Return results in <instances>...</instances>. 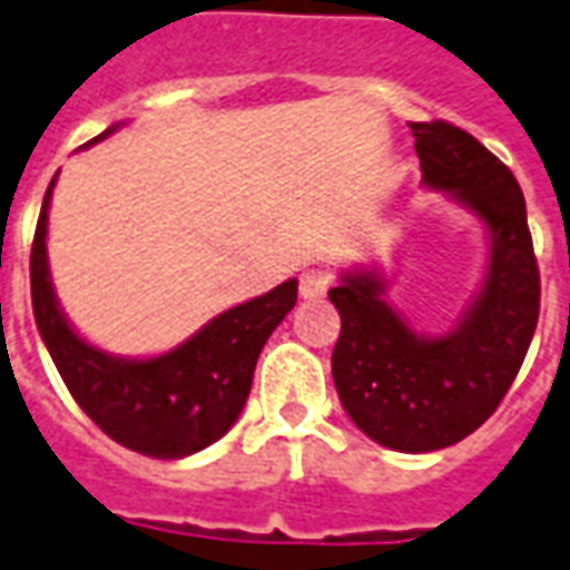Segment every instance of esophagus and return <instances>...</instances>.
I'll list each match as a JSON object with an SVG mask.
<instances>
[{
  "label": "esophagus",
  "instance_id": "34e87169",
  "mask_svg": "<svg viewBox=\"0 0 570 570\" xmlns=\"http://www.w3.org/2000/svg\"><path fill=\"white\" fill-rule=\"evenodd\" d=\"M330 286H333V274L323 272V268H308V272L298 277V293H302V298H323Z\"/></svg>",
  "mask_w": 570,
  "mask_h": 570
}]
</instances>
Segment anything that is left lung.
Returning <instances> with one entry per match:
<instances>
[{"mask_svg":"<svg viewBox=\"0 0 570 570\" xmlns=\"http://www.w3.org/2000/svg\"><path fill=\"white\" fill-rule=\"evenodd\" d=\"M424 186L449 191L489 232L479 296L445 335H419L384 302L379 272H345L330 289L342 333L333 382L370 440L436 452L470 436L510 391L538 330L540 274L525 198L510 167L449 121H409Z\"/></svg>","mask_w":570,"mask_h":570,"instance_id":"obj_1","label":"left lung"}]
</instances>
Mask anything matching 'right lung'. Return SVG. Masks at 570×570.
I'll use <instances>...</instances> for the list:
<instances>
[{"label": "right lung", "instance_id": "1", "mask_svg": "<svg viewBox=\"0 0 570 570\" xmlns=\"http://www.w3.org/2000/svg\"><path fill=\"white\" fill-rule=\"evenodd\" d=\"M55 179L45 191L32 237L30 289L36 326L60 379L85 415L130 452L174 461L207 449L228 433L247 403L256 360L277 323L296 305L298 281H284L265 296L223 311L161 357H112L76 335L57 305L45 249Z\"/></svg>", "mask_w": 570, "mask_h": 570}]
</instances>
